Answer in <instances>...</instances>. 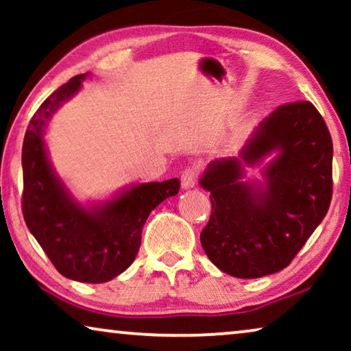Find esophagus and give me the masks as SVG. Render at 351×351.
Returning a JSON list of instances; mask_svg holds the SVG:
<instances>
[{"label":"esophagus","mask_w":351,"mask_h":351,"mask_svg":"<svg viewBox=\"0 0 351 351\" xmlns=\"http://www.w3.org/2000/svg\"><path fill=\"white\" fill-rule=\"evenodd\" d=\"M196 176H198V171H196V167H189V169H185L182 172V189L184 190H190L193 189L196 185Z\"/></svg>","instance_id":"obj_1"}]
</instances>
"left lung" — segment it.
<instances>
[{
  "mask_svg": "<svg viewBox=\"0 0 351 351\" xmlns=\"http://www.w3.org/2000/svg\"><path fill=\"white\" fill-rule=\"evenodd\" d=\"M263 166V180L245 169ZM199 185L210 191L201 246L219 270L262 278L286 268L328 214L332 198V138L310 102L270 113L238 156L209 162Z\"/></svg>",
  "mask_w": 351,
  "mask_h": 351,
  "instance_id": "8db88e82",
  "label": "left lung"
}]
</instances>
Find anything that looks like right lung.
Here are the masks:
<instances>
[{"mask_svg": "<svg viewBox=\"0 0 351 351\" xmlns=\"http://www.w3.org/2000/svg\"><path fill=\"white\" fill-rule=\"evenodd\" d=\"M73 76L33 114L22 147L23 219L57 271L81 282H107L136 258L148 215L179 193L180 180L132 184L105 201L80 203L57 174L45 134L52 114L83 86Z\"/></svg>", "mask_w": 351, "mask_h": 351, "instance_id": "obj_1", "label": "right lung"}]
</instances>
